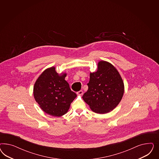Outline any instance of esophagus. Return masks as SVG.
Segmentation results:
<instances>
[{
  "label": "esophagus",
  "instance_id": "obj_1",
  "mask_svg": "<svg viewBox=\"0 0 159 159\" xmlns=\"http://www.w3.org/2000/svg\"><path fill=\"white\" fill-rule=\"evenodd\" d=\"M83 92L82 90H80V91H79V92H77V95H80V96L82 95V94H83Z\"/></svg>",
  "mask_w": 159,
  "mask_h": 159
}]
</instances>
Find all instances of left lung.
Wrapping results in <instances>:
<instances>
[{
  "label": "left lung",
  "mask_w": 159,
  "mask_h": 159,
  "mask_svg": "<svg viewBox=\"0 0 159 159\" xmlns=\"http://www.w3.org/2000/svg\"><path fill=\"white\" fill-rule=\"evenodd\" d=\"M89 89L82 97L92 111L106 114L113 110L123 97L124 84L118 71L104 61L98 63L96 72L90 73Z\"/></svg>",
  "instance_id": "left-lung-1"
}]
</instances>
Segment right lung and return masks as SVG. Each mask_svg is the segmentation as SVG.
I'll return each instance as SVG.
<instances>
[{"label": "right lung", "instance_id": "obj_1", "mask_svg": "<svg viewBox=\"0 0 159 159\" xmlns=\"http://www.w3.org/2000/svg\"><path fill=\"white\" fill-rule=\"evenodd\" d=\"M66 76V73L58 74L55 67H49L40 75L34 84V98L40 108L50 116L65 115L77 97L65 80Z\"/></svg>", "mask_w": 159, "mask_h": 159}]
</instances>
